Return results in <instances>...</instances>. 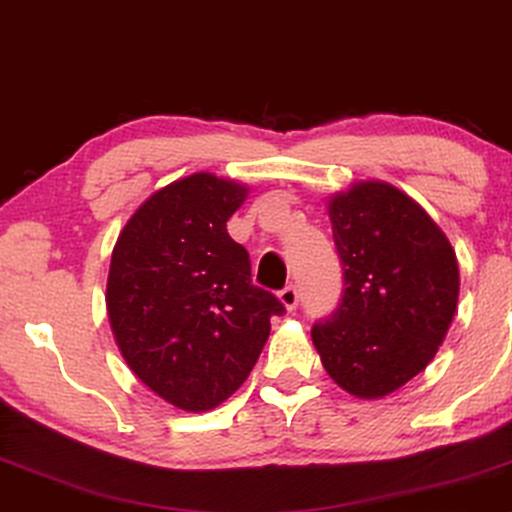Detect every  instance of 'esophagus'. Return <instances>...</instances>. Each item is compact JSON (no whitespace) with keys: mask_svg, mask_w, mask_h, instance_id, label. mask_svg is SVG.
<instances>
[{"mask_svg":"<svg viewBox=\"0 0 512 512\" xmlns=\"http://www.w3.org/2000/svg\"><path fill=\"white\" fill-rule=\"evenodd\" d=\"M278 299H281L283 302V306L288 311H292V309H297V304H299V290L295 288V285H285V288L278 292Z\"/></svg>","mask_w":512,"mask_h":512,"instance_id":"1","label":"esophagus"}]
</instances>
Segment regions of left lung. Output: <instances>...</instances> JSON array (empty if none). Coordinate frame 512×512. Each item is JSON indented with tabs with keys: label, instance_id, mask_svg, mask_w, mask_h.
<instances>
[{
	"label": "left lung",
	"instance_id": "obj_1",
	"mask_svg": "<svg viewBox=\"0 0 512 512\" xmlns=\"http://www.w3.org/2000/svg\"><path fill=\"white\" fill-rule=\"evenodd\" d=\"M344 271L342 302L311 327L344 391L381 398L431 363L452 325L459 264L438 224L386 182H360L327 206Z\"/></svg>",
	"mask_w": 512,
	"mask_h": 512
}]
</instances>
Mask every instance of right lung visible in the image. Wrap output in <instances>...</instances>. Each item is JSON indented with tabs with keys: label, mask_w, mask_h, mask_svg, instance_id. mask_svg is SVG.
Returning a JSON list of instances; mask_svg holds the SVG:
<instances>
[{
	"label": "right lung",
	"mask_w": 512,
	"mask_h": 512,
	"mask_svg": "<svg viewBox=\"0 0 512 512\" xmlns=\"http://www.w3.org/2000/svg\"><path fill=\"white\" fill-rule=\"evenodd\" d=\"M248 189L194 173L159 189L126 222L107 278L121 356L142 384L187 412L213 410L248 379L285 306L252 285L227 231Z\"/></svg>",
	"instance_id": "add662e5"
}]
</instances>
